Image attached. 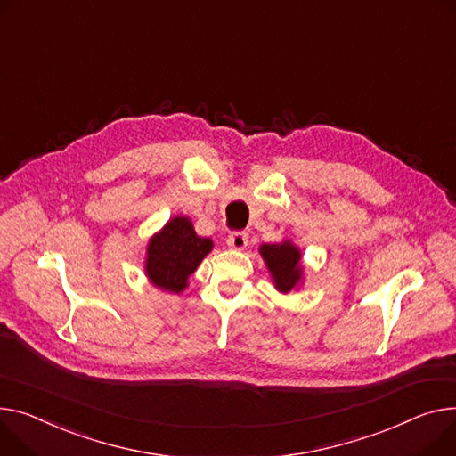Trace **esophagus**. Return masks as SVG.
Masks as SVG:
<instances>
[{"mask_svg":"<svg viewBox=\"0 0 456 456\" xmlns=\"http://www.w3.org/2000/svg\"><path fill=\"white\" fill-rule=\"evenodd\" d=\"M248 241H249V234L244 231H234L227 236V246L231 249H246L248 248Z\"/></svg>","mask_w":456,"mask_h":456,"instance_id":"esophagus-1","label":"esophagus"}]
</instances>
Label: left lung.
<instances>
[{
    "label": "left lung",
    "mask_w": 456,
    "mask_h": 456,
    "mask_svg": "<svg viewBox=\"0 0 456 456\" xmlns=\"http://www.w3.org/2000/svg\"><path fill=\"white\" fill-rule=\"evenodd\" d=\"M273 279H275V286L288 293L300 279V253L289 241L284 244H264L260 249Z\"/></svg>",
    "instance_id": "left-lung-1"
}]
</instances>
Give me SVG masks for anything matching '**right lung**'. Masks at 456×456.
Returning <instances> with one entry per match:
<instances>
[{
    "label": "right lung",
    "instance_id": "add662e5",
    "mask_svg": "<svg viewBox=\"0 0 456 456\" xmlns=\"http://www.w3.org/2000/svg\"><path fill=\"white\" fill-rule=\"evenodd\" d=\"M210 249L212 241L198 236L189 218L177 216L150 240L146 275L158 288L179 293Z\"/></svg>",
    "mask_w": 456,
    "mask_h": 456
}]
</instances>
